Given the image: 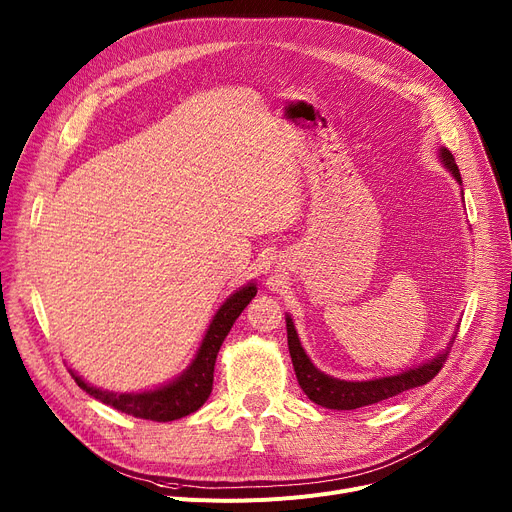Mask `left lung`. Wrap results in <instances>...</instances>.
I'll return each mask as SVG.
<instances>
[{"mask_svg": "<svg viewBox=\"0 0 512 512\" xmlns=\"http://www.w3.org/2000/svg\"><path fill=\"white\" fill-rule=\"evenodd\" d=\"M440 157H442L444 165L453 171L457 182L461 184V173H459L453 153L442 148ZM287 345H289L297 382H299V386H302L304 393L310 397V401H314L316 405H322L326 409H341V411L374 405L384 399L397 397L399 393H405V390H409V388L428 384L442 370L446 357H448V349H446L438 357L430 359L428 364L419 366L415 370H407L397 376L366 380V382H347V380H337L333 376L322 374L310 362V357L306 355L302 345H299L297 333H295L293 322L289 316H287Z\"/></svg>", "mask_w": 512, "mask_h": 512, "instance_id": "left-lung-1", "label": "left lung"}]
</instances>
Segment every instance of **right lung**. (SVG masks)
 Wrapping results in <instances>:
<instances>
[{
  "mask_svg": "<svg viewBox=\"0 0 512 512\" xmlns=\"http://www.w3.org/2000/svg\"><path fill=\"white\" fill-rule=\"evenodd\" d=\"M256 295V285L242 287L237 293H233L227 302L221 306L217 312L215 320L210 322L208 333L202 339V345L194 357L192 366L173 380L171 384L155 390H144V393H105V390H99L95 386H88L80 376L72 374L76 384L86 390L90 397L99 399L101 403L128 413L132 417L140 419H150V422H173V419L186 417L200 409L204 401L208 399L210 390H213V372H215V362H217V353L229 335V330L237 316L244 312V308L252 302V297Z\"/></svg>",
  "mask_w": 512,
  "mask_h": 512,
  "instance_id": "1",
  "label": "right lung"
}]
</instances>
